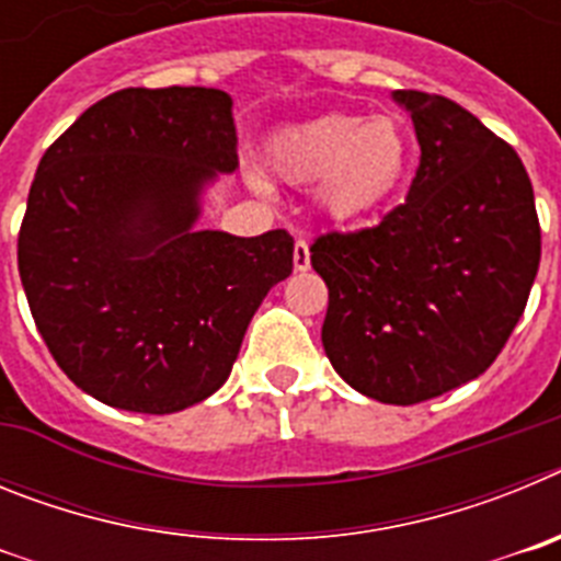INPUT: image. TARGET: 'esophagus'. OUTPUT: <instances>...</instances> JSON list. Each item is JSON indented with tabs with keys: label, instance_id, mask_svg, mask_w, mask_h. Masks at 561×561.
Segmentation results:
<instances>
[{
	"label": "esophagus",
	"instance_id": "34e87169",
	"mask_svg": "<svg viewBox=\"0 0 561 561\" xmlns=\"http://www.w3.org/2000/svg\"><path fill=\"white\" fill-rule=\"evenodd\" d=\"M295 270L297 272H306L311 266V252H309V241L306 238H297L295 241Z\"/></svg>",
	"mask_w": 561,
	"mask_h": 561
}]
</instances>
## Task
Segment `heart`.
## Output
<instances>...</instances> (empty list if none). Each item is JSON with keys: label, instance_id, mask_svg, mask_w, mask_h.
I'll use <instances>...</instances> for the list:
<instances>
[{"label": "heart", "instance_id": "heart-1", "mask_svg": "<svg viewBox=\"0 0 561 561\" xmlns=\"http://www.w3.org/2000/svg\"><path fill=\"white\" fill-rule=\"evenodd\" d=\"M270 168L291 185H311L325 216L362 219L388 205L410 168L408 131L393 114H325L284 128L270 142ZM252 191L270 193L257 171L247 173Z\"/></svg>", "mask_w": 561, "mask_h": 561}]
</instances>
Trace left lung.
Wrapping results in <instances>:
<instances>
[{
    "label": "left lung",
    "instance_id": "8db88e82",
    "mask_svg": "<svg viewBox=\"0 0 561 561\" xmlns=\"http://www.w3.org/2000/svg\"><path fill=\"white\" fill-rule=\"evenodd\" d=\"M421 162L376 227L329 232L311 266L329 286L323 348L381 404H419L478 379L523 317L539 221L523 160L449 98L399 89Z\"/></svg>",
    "mask_w": 561,
    "mask_h": 561
}]
</instances>
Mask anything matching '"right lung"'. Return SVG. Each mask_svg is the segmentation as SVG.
I'll use <instances>...</instances> for the list:
<instances>
[{
  "label": "right lung",
  "mask_w": 561,
  "mask_h": 561,
  "mask_svg": "<svg viewBox=\"0 0 561 561\" xmlns=\"http://www.w3.org/2000/svg\"><path fill=\"white\" fill-rule=\"evenodd\" d=\"M221 89H121L38 162L19 275L38 334L83 393L180 413L227 381L252 314L291 275L286 230H199L202 196L238 168Z\"/></svg>",
  "instance_id": "obj_1"
}]
</instances>
